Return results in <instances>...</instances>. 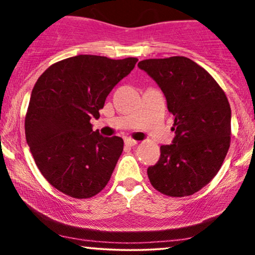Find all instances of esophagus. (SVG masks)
Returning a JSON list of instances; mask_svg holds the SVG:
<instances>
[{
  "mask_svg": "<svg viewBox=\"0 0 255 255\" xmlns=\"http://www.w3.org/2000/svg\"><path fill=\"white\" fill-rule=\"evenodd\" d=\"M136 144H137L136 140L130 139V137H127V139H125V145L126 146H129V147H131V146H134V145H136Z\"/></svg>",
  "mask_w": 255,
  "mask_h": 255,
  "instance_id": "1",
  "label": "esophagus"
}]
</instances>
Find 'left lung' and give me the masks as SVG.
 I'll return each mask as SVG.
<instances>
[{"instance_id":"1","label":"left lung","mask_w":255,"mask_h":255,"mask_svg":"<svg viewBox=\"0 0 255 255\" xmlns=\"http://www.w3.org/2000/svg\"><path fill=\"white\" fill-rule=\"evenodd\" d=\"M137 67L160 87L174 115V140L160 146L148 166L154 189L169 197L192 195L217 175L230 146L231 109L217 81L191 58L140 61Z\"/></svg>"}]
</instances>
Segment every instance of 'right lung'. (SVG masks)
Here are the masks:
<instances>
[{"instance_id":"1","label":"right lung","mask_w":255,"mask_h":255,"mask_svg":"<svg viewBox=\"0 0 255 255\" xmlns=\"http://www.w3.org/2000/svg\"><path fill=\"white\" fill-rule=\"evenodd\" d=\"M137 58L78 55L51 64L32 90L25 134L34 162L57 191L75 199L98 194L109 182L122 151L120 136L92 130L115 85Z\"/></svg>"}]
</instances>
